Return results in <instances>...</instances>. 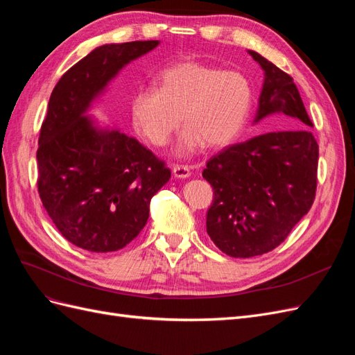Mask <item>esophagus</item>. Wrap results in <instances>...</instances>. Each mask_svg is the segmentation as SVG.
Wrapping results in <instances>:
<instances>
[{
	"mask_svg": "<svg viewBox=\"0 0 355 355\" xmlns=\"http://www.w3.org/2000/svg\"><path fill=\"white\" fill-rule=\"evenodd\" d=\"M173 176L178 179H187L191 176V170L188 166H173Z\"/></svg>",
	"mask_w": 355,
	"mask_h": 355,
	"instance_id": "esophagus-1",
	"label": "esophagus"
}]
</instances>
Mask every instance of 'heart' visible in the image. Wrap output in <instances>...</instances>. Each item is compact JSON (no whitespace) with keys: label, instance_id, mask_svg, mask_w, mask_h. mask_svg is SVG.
Here are the masks:
<instances>
[{"label":"heart","instance_id":"b5f03b06","mask_svg":"<svg viewBox=\"0 0 355 355\" xmlns=\"http://www.w3.org/2000/svg\"><path fill=\"white\" fill-rule=\"evenodd\" d=\"M155 83L157 90L141 89L130 99L135 130L151 145L164 146L182 121L187 125L178 144L182 155L202 145L223 148L243 132L252 106V87L243 73L180 60L161 71Z\"/></svg>","mask_w":355,"mask_h":355}]
</instances>
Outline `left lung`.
<instances>
[{
    "label": "left lung",
    "instance_id": "left-lung-1",
    "mask_svg": "<svg viewBox=\"0 0 355 355\" xmlns=\"http://www.w3.org/2000/svg\"><path fill=\"white\" fill-rule=\"evenodd\" d=\"M265 78L253 124L274 116L268 132L211 157L202 178L213 187L207 234L232 257L274 250L315 198L318 144L293 78L249 50Z\"/></svg>",
    "mask_w": 355,
    "mask_h": 355
}]
</instances>
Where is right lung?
Listing matches in <instances>:
<instances>
[{
  "label": "right lung",
  "mask_w": 355,
  "mask_h": 355,
  "mask_svg": "<svg viewBox=\"0 0 355 355\" xmlns=\"http://www.w3.org/2000/svg\"><path fill=\"white\" fill-rule=\"evenodd\" d=\"M159 41L96 47L53 89L38 139V192L59 232L89 252H115L144 230L171 171L135 137L87 112L125 65Z\"/></svg>",
  "instance_id": "add662e5"
}]
</instances>
